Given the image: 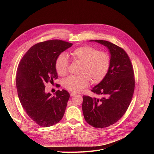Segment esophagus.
Here are the masks:
<instances>
[{"label":"esophagus","instance_id":"34e87169","mask_svg":"<svg viewBox=\"0 0 154 154\" xmlns=\"http://www.w3.org/2000/svg\"><path fill=\"white\" fill-rule=\"evenodd\" d=\"M77 94L76 93H74V92H71L70 94V96H72V97H73V96H74V95H75Z\"/></svg>","mask_w":154,"mask_h":154}]
</instances>
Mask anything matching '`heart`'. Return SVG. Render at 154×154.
Masks as SVG:
<instances>
[{
	"label": "heart",
	"instance_id": "heart-1",
	"mask_svg": "<svg viewBox=\"0 0 154 154\" xmlns=\"http://www.w3.org/2000/svg\"><path fill=\"white\" fill-rule=\"evenodd\" d=\"M74 60L82 63L80 74L70 76L63 82V87L68 91L79 92L90 84L91 79L94 83H99L106 77L109 70L110 58L104 52H99L97 48L91 46H82L70 52ZM69 66V60L64 53L60 54L55 61V69L59 75H66Z\"/></svg>",
	"mask_w": 154,
	"mask_h": 154
}]
</instances>
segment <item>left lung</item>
Masks as SVG:
<instances>
[{
  "label": "left lung",
  "mask_w": 154,
  "mask_h": 154,
  "mask_svg": "<svg viewBox=\"0 0 154 154\" xmlns=\"http://www.w3.org/2000/svg\"><path fill=\"white\" fill-rule=\"evenodd\" d=\"M107 48L110 63L107 74L91 91L101 97L83 96L82 109L86 122L95 128L109 127L122 117L131 103L135 87L134 70L122 48L107 40H91Z\"/></svg>",
  "instance_id": "left-lung-1"
}]
</instances>
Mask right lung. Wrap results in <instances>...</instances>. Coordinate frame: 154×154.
Masks as SVG:
<instances>
[{
    "label": "right lung",
    "mask_w": 154,
    "mask_h": 154,
    "mask_svg": "<svg viewBox=\"0 0 154 154\" xmlns=\"http://www.w3.org/2000/svg\"><path fill=\"white\" fill-rule=\"evenodd\" d=\"M72 45L60 40L38 43L29 48L19 65L16 75L19 99L29 117L40 126L58 123L66 111L69 93L58 90L52 96L45 92V84L57 79L56 59Z\"/></svg>",
    "instance_id": "add662e5"
}]
</instances>
